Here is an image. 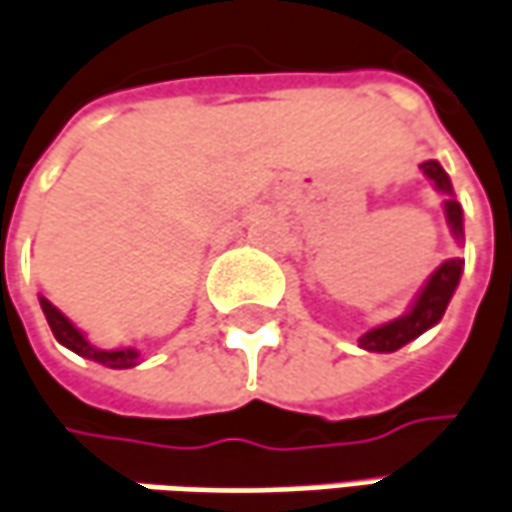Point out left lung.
<instances>
[{"label": "left lung", "mask_w": 512, "mask_h": 512, "mask_svg": "<svg viewBox=\"0 0 512 512\" xmlns=\"http://www.w3.org/2000/svg\"><path fill=\"white\" fill-rule=\"evenodd\" d=\"M421 171L433 180L435 189L441 191V194H447V200H444L447 223H450V229H453L458 240H464V217H461L458 200L453 197V186H450L447 171L438 166L435 160L421 163ZM461 266H464L461 257L444 260L433 275H430L427 286L415 298L410 312L401 315V318H395V321L384 323V326L369 329L367 335L361 338V346L369 349V352H395V349H401L404 344H410L412 338H418L421 332H427L430 326H435V323L441 321V315H444L447 303L453 298V292H456L458 280H461Z\"/></svg>", "instance_id": "left-lung-1"}]
</instances>
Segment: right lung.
Segmentation results:
<instances>
[{
    "instance_id": "add662e5",
    "label": "right lung",
    "mask_w": 512,
    "mask_h": 512,
    "mask_svg": "<svg viewBox=\"0 0 512 512\" xmlns=\"http://www.w3.org/2000/svg\"><path fill=\"white\" fill-rule=\"evenodd\" d=\"M39 303H42V312H45V318H48V326H51L54 338L62 346H68L71 352H77L82 358H91V361L105 364V367L111 369L137 367V358H140L137 349H97V346H91L85 341V335H82L77 326L56 309L51 300L39 298Z\"/></svg>"
}]
</instances>
